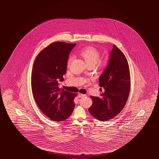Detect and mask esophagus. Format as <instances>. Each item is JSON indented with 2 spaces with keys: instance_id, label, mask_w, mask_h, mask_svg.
<instances>
[{
  "instance_id": "esophagus-1",
  "label": "esophagus",
  "mask_w": 159,
  "mask_h": 159,
  "mask_svg": "<svg viewBox=\"0 0 159 159\" xmlns=\"http://www.w3.org/2000/svg\"><path fill=\"white\" fill-rule=\"evenodd\" d=\"M86 96V95L85 94H81V93H79L78 96L79 98H82V97H84V96Z\"/></svg>"
}]
</instances>
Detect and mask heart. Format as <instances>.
I'll return each mask as SVG.
<instances>
[{
    "mask_svg": "<svg viewBox=\"0 0 159 159\" xmlns=\"http://www.w3.org/2000/svg\"><path fill=\"white\" fill-rule=\"evenodd\" d=\"M79 54L81 57H83L84 59L86 61L88 66H94L98 64L99 66H104L108 64L109 61L107 59H103L100 60L101 54L100 52L96 48L92 46L84 47L80 50ZM73 57H70L68 60V64H70Z\"/></svg>",
    "mask_w": 159,
    "mask_h": 159,
    "instance_id": "1",
    "label": "heart"
}]
</instances>
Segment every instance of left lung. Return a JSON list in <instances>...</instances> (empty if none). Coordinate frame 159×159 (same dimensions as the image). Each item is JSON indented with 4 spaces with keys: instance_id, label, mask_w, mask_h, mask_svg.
<instances>
[{
    "instance_id": "obj_1",
    "label": "left lung",
    "mask_w": 159,
    "mask_h": 159,
    "mask_svg": "<svg viewBox=\"0 0 159 159\" xmlns=\"http://www.w3.org/2000/svg\"><path fill=\"white\" fill-rule=\"evenodd\" d=\"M110 57L99 77V85L104 90L100 97L90 96L93 104L89 109L93 116L102 121L111 119L121 111L130 93V69L125 55L114 45Z\"/></svg>"
}]
</instances>
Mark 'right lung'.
<instances>
[{
  "mask_svg": "<svg viewBox=\"0 0 159 159\" xmlns=\"http://www.w3.org/2000/svg\"><path fill=\"white\" fill-rule=\"evenodd\" d=\"M75 44L54 42L39 52L34 60L31 85L34 99L47 117L61 121L69 117L74 109L76 94L61 90L57 79L64 80L69 55Z\"/></svg>",
  "mask_w": 159,
  "mask_h": 159,
  "instance_id": "add662e5",
  "label": "right lung"
}]
</instances>
